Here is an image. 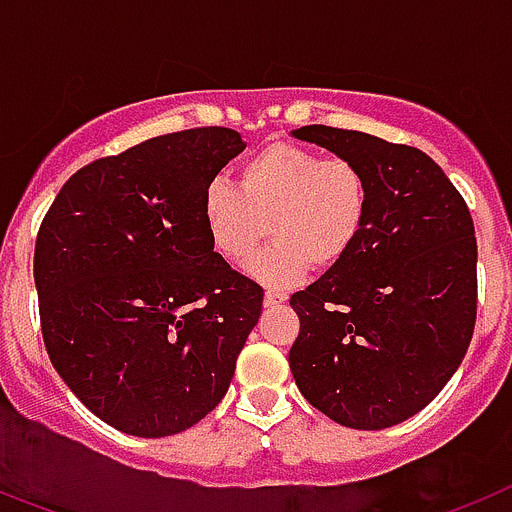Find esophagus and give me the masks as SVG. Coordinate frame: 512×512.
Masks as SVG:
<instances>
[{
	"instance_id": "esophagus-1",
	"label": "esophagus",
	"mask_w": 512,
	"mask_h": 512,
	"mask_svg": "<svg viewBox=\"0 0 512 512\" xmlns=\"http://www.w3.org/2000/svg\"><path fill=\"white\" fill-rule=\"evenodd\" d=\"M284 300H287V295H284V292H274V289H266V295H264V305L266 307H277V305H282Z\"/></svg>"
}]
</instances>
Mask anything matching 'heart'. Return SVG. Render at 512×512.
<instances>
[{
    "mask_svg": "<svg viewBox=\"0 0 512 512\" xmlns=\"http://www.w3.org/2000/svg\"><path fill=\"white\" fill-rule=\"evenodd\" d=\"M202 223L215 251L246 264L266 235L277 238L251 271L269 284H292L310 266L336 269L369 217V182L356 161L295 143H269L238 166V182L212 179L202 192Z\"/></svg>",
    "mask_w": 512,
    "mask_h": 512,
    "instance_id": "heart-1",
    "label": "heart"
}]
</instances>
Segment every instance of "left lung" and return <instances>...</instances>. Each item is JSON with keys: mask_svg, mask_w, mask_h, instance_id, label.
<instances>
[{"mask_svg": "<svg viewBox=\"0 0 512 512\" xmlns=\"http://www.w3.org/2000/svg\"><path fill=\"white\" fill-rule=\"evenodd\" d=\"M364 169L369 217L343 264L295 292L289 369L312 408L379 431L423 410L467 354L477 320V238L459 189L431 156L359 130L305 125Z\"/></svg>", "mask_w": 512, "mask_h": 512, "instance_id": "left-lung-1", "label": "left lung"}]
</instances>
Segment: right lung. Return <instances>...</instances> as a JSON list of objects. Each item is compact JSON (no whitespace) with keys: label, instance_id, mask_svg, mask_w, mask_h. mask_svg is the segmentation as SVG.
Wrapping results in <instances>:
<instances>
[{"label":"right lung","instance_id":"right-lung-1","mask_svg":"<svg viewBox=\"0 0 512 512\" xmlns=\"http://www.w3.org/2000/svg\"><path fill=\"white\" fill-rule=\"evenodd\" d=\"M246 148L230 128L158 135L81 166L35 238L45 351L122 433L161 438L217 408L264 289L215 253L202 192Z\"/></svg>","mask_w":512,"mask_h":512}]
</instances>
